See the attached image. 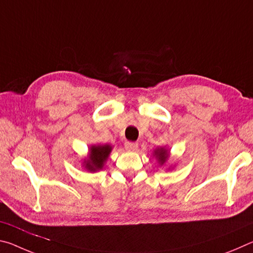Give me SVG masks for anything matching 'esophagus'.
Returning <instances> with one entry per match:
<instances>
[{"mask_svg": "<svg viewBox=\"0 0 253 253\" xmlns=\"http://www.w3.org/2000/svg\"><path fill=\"white\" fill-rule=\"evenodd\" d=\"M137 147H138V144H137V143H132V142H126L125 143V148L127 149V151L134 152V151H136Z\"/></svg>", "mask_w": 253, "mask_h": 253, "instance_id": "1", "label": "esophagus"}]
</instances>
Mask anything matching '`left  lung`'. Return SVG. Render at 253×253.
<instances>
[{"instance_id":"obj_1","label":"left lung","mask_w":253,"mask_h":253,"mask_svg":"<svg viewBox=\"0 0 253 253\" xmlns=\"http://www.w3.org/2000/svg\"><path fill=\"white\" fill-rule=\"evenodd\" d=\"M169 149H166L165 147H160V148H156L155 151H154V156L157 158L158 163H160L161 165H164L166 161L169 160Z\"/></svg>"}]
</instances>
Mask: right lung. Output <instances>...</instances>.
Here are the masks:
<instances>
[{"mask_svg":"<svg viewBox=\"0 0 253 253\" xmlns=\"http://www.w3.org/2000/svg\"><path fill=\"white\" fill-rule=\"evenodd\" d=\"M113 147L110 145H92L89 149L88 157L84 158V166L89 172H97L104 168Z\"/></svg>","mask_w":253,"mask_h":253,"instance_id":"1","label":"right lung"}]
</instances>
